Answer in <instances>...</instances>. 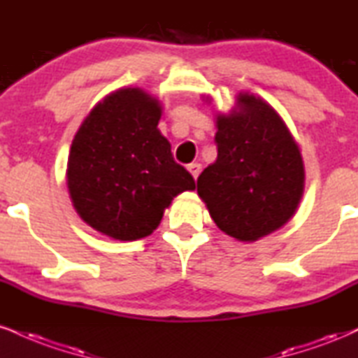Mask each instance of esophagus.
<instances>
[{"label": "esophagus", "mask_w": 358, "mask_h": 358, "mask_svg": "<svg viewBox=\"0 0 358 358\" xmlns=\"http://www.w3.org/2000/svg\"><path fill=\"white\" fill-rule=\"evenodd\" d=\"M188 171H190L193 178L196 180L198 175H200V171H201V165L200 163H190V165H188Z\"/></svg>", "instance_id": "obj_1"}]
</instances>
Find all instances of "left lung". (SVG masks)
<instances>
[{
	"label": "left lung",
	"instance_id": "1",
	"mask_svg": "<svg viewBox=\"0 0 358 358\" xmlns=\"http://www.w3.org/2000/svg\"><path fill=\"white\" fill-rule=\"evenodd\" d=\"M238 108L217 118V162L196 190L213 222L240 242H255L294 217L303 193L299 145L268 103L238 94Z\"/></svg>",
	"mask_w": 358,
	"mask_h": 358
}]
</instances>
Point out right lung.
Returning <instances> with one entry per match:
<instances>
[{
	"label": "right lung",
	"mask_w": 358,
	"mask_h": 358,
	"mask_svg": "<svg viewBox=\"0 0 358 358\" xmlns=\"http://www.w3.org/2000/svg\"><path fill=\"white\" fill-rule=\"evenodd\" d=\"M162 106L140 88H122L85 118L68 158L73 206L94 230L115 240L143 238L195 180L173 160L158 130Z\"/></svg>",
	"instance_id": "obj_1"
}]
</instances>
